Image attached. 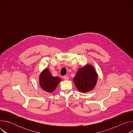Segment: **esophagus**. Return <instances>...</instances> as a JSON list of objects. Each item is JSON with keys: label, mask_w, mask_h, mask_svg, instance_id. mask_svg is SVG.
Masks as SVG:
<instances>
[{"label": "esophagus", "mask_w": 133, "mask_h": 133, "mask_svg": "<svg viewBox=\"0 0 133 133\" xmlns=\"http://www.w3.org/2000/svg\"><path fill=\"white\" fill-rule=\"evenodd\" d=\"M63 78L64 80H66V81H67L69 79V77L68 76H63Z\"/></svg>", "instance_id": "esophagus-1"}]
</instances>
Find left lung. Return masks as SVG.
<instances>
[{
  "label": "left lung",
  "instance_id": "8db88e82",
  "mask_svg": "<svg viewBox=\"0 0 133 133\" xmlns=\"http://www.w3.org/2000/svg\"><path fill=\"white\" fill-rule=\"evenodd\" d=\"M98 79L97 74L90 64L78 69L73 81L77 89L82 92H86L94 89Z\"/></svg>",
  "mask_w": 133,
  "mask_h": 133
}]
</instances>
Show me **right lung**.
Returning a JSON list of instances; mask_svg holds the SVG:
<instances>
[{"mask_svg":"<svg viewBox=\"0 0 133 133\" xmlns=\"http://www.w3.org/2000/svg\"><path fill=\"white\" fill-rule=\"evenodd\" d=\"M61 82L58 77H53L48 69H45L39 76V84L43 89L48 92H53Z\"/></svg>","mask_w":133,"mask_h":133,"instance_id":"right-lung-1","label":"right lung"}]
</instances>
